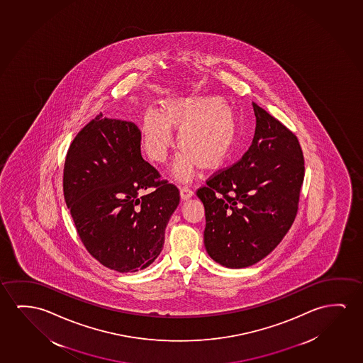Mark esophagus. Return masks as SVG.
I'll return each instance as SVG.
<instances>
[{
	"instance_id": "esophagus-1",
	"label": "esophagus",
	"mask_w": 363,
	"mask_h": 363,
	"mask_svg": "<svg viewBox=\"0 0 363 363\" xmlns=\"http://www.w3.org/2000/svg\"><path fill=\"white\" fill-rule=\"evenodd\" d=\"M179 195H181L182 200L187 201L194 196V192L189 187H182V189H179Z\"/></svg>"
}]
</instances>
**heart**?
Returning a JSON list of instances; mask_svg holds the SVG:
<instances>
[{"label":"heart","instance_id":"obj_1","mask_svg":"<svg viewBox=\"0 0 363 363\" xmlns=\"http://www.w3.org/2000/svg\"><path fill=\"white\" fill-rule=\"evenodd\" d=\"M172 130L179 131L177 145L182 148L174 174L189 181L197 166L215 169L226 161L238 138L240 118L221 97L174 99L163 102L161 112L148 108L142 116V145L153 162L167 160L174 147Z\"/></svg>","mask_w":363,"mask_h":363}]
</instances>
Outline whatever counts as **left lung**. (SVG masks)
<instances>
[{
	"label": "left lung",
	"mask_w": 363,
	"mask_h": 363,
	"mask_svg": "<svg viewBox=\"0 0 363 363\" xmlns=\"http://www.w3.org/2000/svg\"><path fill=\"white\" fill-rule=\"evenodd\" d=\"M252 145L197 191L206 251L227 268L252 266L279 246L297 215L305 161L297 137L252 102Z\"/></svg>",
	"instance_id": "8db88e82"
}]
</instances>
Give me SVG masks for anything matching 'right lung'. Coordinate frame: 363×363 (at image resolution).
Masks as SVG:
<instances>
[{
    "label": "right lung",
    "mask_w": 363,
    "mask_h": 363,
    "mask_svg": "<svg viewBox=\"0 0 363 363\" xmlns=\"http://www.w3.org/2000/svg\"><path fill=\"white\" fill-rule=\"evenodd\" d=\"M141 156V131L102 113L74 137L65 161L63 195L81 241L110 269H145L160 256L179 189L158 181ZM151 186L155 191L143 192Z\"/></svg>",
    "instance_id": "add662e5"
}]
</instances>
